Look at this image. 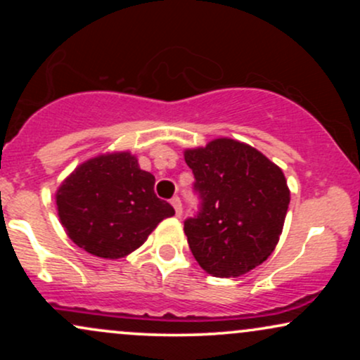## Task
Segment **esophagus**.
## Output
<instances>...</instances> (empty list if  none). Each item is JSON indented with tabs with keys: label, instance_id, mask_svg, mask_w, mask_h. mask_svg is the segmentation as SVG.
Returning a JSON list of instances; mask_svg holds the SVG:
<instances>
[{
	"label": "esophagus",
	"instance_id": "esophagus-1",
	"mask_svg": "<svg viewBox=\"0 0 360 360\" xmlns=\"http://www.w3.org/2000/svg\"><path fill=\"white\" fill-rule=\"evenodd\" d=\"M171 205L174 206V210H176V214L177 217H181V213H183V203H181V200H179V196H174L171 200Z\"/></svg>",
	"mask_w": 360,
	"mask_h": 360
}]
</instances>
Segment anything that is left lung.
Here are the masks:
<instances>
[{"label": "left lung", "instance_id": "left-lung-1", "mask_svg": "<svg viewBox=\"0 0 360 360\" xmlns=\"http://www.w3.org/2000/svg\"><path fill=\"white\" fill-rule=\"evenodd\" d=\"M200 200L186 218L189 249L208 274L237 278L274 250L288 213L289 189L283 171L254 147L217 139L184 152Z\"/></svg>", "mask_w": 360, "mask_h": 360}]
</instances>
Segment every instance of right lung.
Instances as JSON below:
<instances>
[{
  "label": "right lung",
  "mask_w": 360,
  "mask_h": 360,
  "mask_svg": "<svg viewBox=\"0 0 360 360\" xmlns=\"http://www.w3.org/2000/svg\"><path fill=\"white\" fill-rule=\"evenodd\" d=\"M155 177L128 152L81 164L56 194L62 226L89 254L120 259L139 249L174 208L154 193Z\"/></svg>",
  "instance_id": "add662e5"
}]
</instances>
